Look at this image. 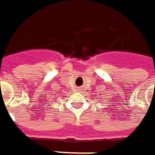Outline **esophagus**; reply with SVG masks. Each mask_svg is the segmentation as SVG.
Masks as SVG:
<instances>
[{"label": "esophagus", "instance_id": "esophagus-1", "mask_svg": "<svg viewBox=\"0 0 155 155\" xmlns=\"http://www.w3.org/2000/svg\"><path fill=\"white\" fill-rule=\"evenodd\" d=\"M78 90H79V91H81V88H80V89H78Z\"/></svg>", "mask_w": 155, "mask_h": 155}]
</instances>
